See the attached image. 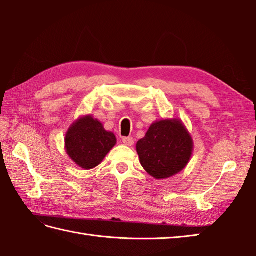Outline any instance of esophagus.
<instances>
[{
	"label": "esophagus",
	"mask_w": 256,
	"mask_h": 256,
	"mask_svg": "<svg viewBox=\"0 0 256 256\" xmlns=\"http://www.w3.org/2000/svg\"><path fill=\"white\" fill-rule=\"evenodd\" d=\"M122 140H123V143L125 145H128V146H132L134 144V138H130V136L128 138H123Z\"/></svg>",
	"instance_id": "1"
}]
</instances>
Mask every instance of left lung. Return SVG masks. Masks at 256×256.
Listing matches in <instances>:
<instances>
[{"label": "left lung", "mask_w": 256, "mask_h": 256, "mask_svg": "<svg viewBox=\"0 0 256 256\" xmlns=\"http://www.w3.org/2000/svg\"><path fill=\"white\" fill-rule=\"evenodd\" d=\"M192 150V135L179 118L152 123L145 136L136 143L140 165L156 179H166L180 172L188 165Z\"/></svg>", "instance_id": "obj_1"}]
</instances>
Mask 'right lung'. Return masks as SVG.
<instances>
[{"label":"right lung","mask_w":256,"mask_h":256,"mask_svg":"<svg viewBox=\"0 0 256 256\" xmlns=\"http://www.w3.org/2000/svg\"><path fill=\"white\" fill-rule=\"evenodd\" d=\"M116 144V138L90 114L80 116L70 125L64 138V150L76 165L92 170L104 160Z\"/></svg>","instance_id":"add662e5"}]
</instances>
